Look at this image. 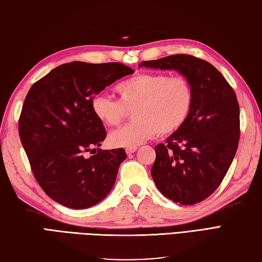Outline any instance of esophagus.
I'll return each mask as SVG.
<instances>
[{
  "mask_svg": "<svg viewBox=\"0 0 262 262\" xmlns=\"http://www.w3.org/2000/svg\"><path fill=\"white\" fill-rule=\"evenodd\" d=\"M137 150V147L135 146V147H127L126 149H125V151H126V154H132V152H135Z\"/></svg>",
  "mask_w": 262,
  "mask_h": 262,
  "instance_id": "obj_1",
  "label": "esophagus"
}]
</instances>
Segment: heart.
Segmentation results:
<instances>
[{"instance_id":"b5f03b06","label":"heart","mask_w":262,"mask_h":262,"mask_svg":"<svg viewBox=\"0 0 262 262\" xmlns=\"http://www.w3.org/2000/svg\"><path fill=\"white\" fill-rule=\"evenodd\" d=\"M117 100L96 96L93 115L101 124L116 127L132 111L135 121L113 132V147H135L160 136H169L185 124L194 105V91L188 80L166 74H139L115 85Z\"/></svg>"}]
</instances>
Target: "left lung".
<instances>
[{"instance_id":"obj_1","label":"left lung","mask_w":262,"mask_h":262,"mask_svg":"<svg viewBox=\"0 0 262 262\" xmlns=\"http://www.w3.org/2000/svg\"><path fill=\"white\" fill-rule=\"evenodd\" d=\"M140 66L174 70L188 80L194 105L188 120L155 147L151 177L166 199L200 203L218 188L239 140V106L233 88L214 66L190 54H173Z\"/></svg>"}]
</instances>
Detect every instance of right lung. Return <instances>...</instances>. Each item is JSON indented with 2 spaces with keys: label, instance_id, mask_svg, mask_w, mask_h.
<instances>
[{
  "label": "right lung",
  "instance_id": "right-lung-1",
  "mask_svg": "<svg viewBox=\"0 0 262 262\" xmlns=\"http://www.w3.org/2000/svg\"><path fill=\"white\" fill-rule=\"evenodd\" d=\"M133 73L120 62L73 61L34 83L19 117V137L46 194L71 209H88L110 194L123 148L101 150L106 130L91 111L95 95ZM95 155L85 157V152Z\"/></svg>",
  "mask_w": 262,
  "mask_h": 262
}]
</instances>
